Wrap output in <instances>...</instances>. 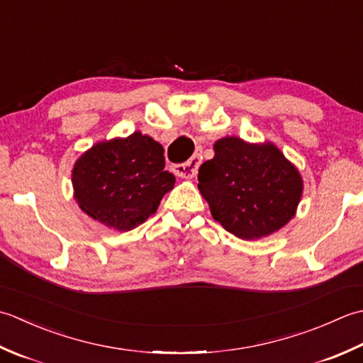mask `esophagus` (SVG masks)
Here are the masks:
<instances>
[{"mask_svg": "<svg viewBox=\"0 0 363 363\" xmlns=\"http://www.w3.org/2000/svg\"><path fill=\"white\" fill-rule=\"evenodd\" d=\"M201 162H202L201 155H194V157L189 158L186 162H183V164L172 166V172L177 177H180V179H194L197 175Z\"/></svg>", "mask_w": 363, "mask_h": 363, "instance_id": "esophagus-1", "label": "esophagus"}]
</instances>
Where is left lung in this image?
Returning <instances> with one entry per match:
<instances>
[{"label": "left lung", "instance_id": "1", "mask_svg": "<svg viewBox=\"0 0 363 363\" xmlns=\"http://www.w3.org/2000/svg\"><path fill=\"white\" fill-rule=\"evenodd\" d=\"M213 149L197 179L214 220L241 240L263 238L290 223L304 183L274 144L227 136Z\"/></svg>", "mask_w": 363, "mask_h": 363}]
</instances>
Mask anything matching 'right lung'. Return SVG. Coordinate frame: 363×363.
Listing matches in <instances>:
<instances>
[{"instance_id": "1", "label": "right lung", "mask_w": 363, "mask_h": 363, "mask_svg": "<svg viewBox=\"0 0 363 363\" xmlns=\"http://www.w3.org/2000/svg\"><path fill=\"white\" fill-rule=\"evenodd\" d=\"M174 183V174L164 171L162 145L140 131L92 145L72 171L79 208L119 232L145 223Z\"/></svg>"}]
</instances>
